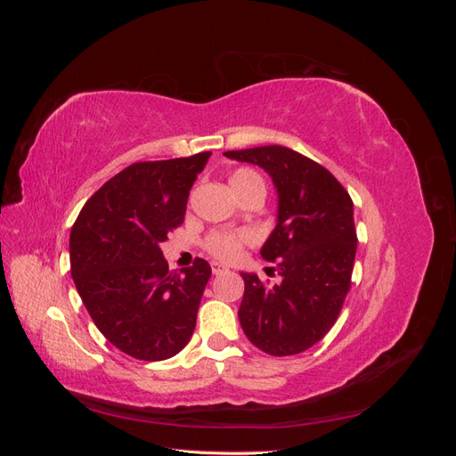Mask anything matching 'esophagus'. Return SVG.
<instances>
[{
    "label": "esophagus",
    "mask_w": 456,
    "mask_h": 456,
    "mask_svg": "<svg viewBox=\"0 0 456 456\" xmlns=\"http://www.w3.org/2000/svg\"><path fill=\"white\" fill-rule=\"evenodd\" d=\"M211 270H213V273H215V275L226 272V268H224L223 265H218V262H213V265H211Z\"/></svg>",
    "instance_id": "obj_1"
}]
</instances>
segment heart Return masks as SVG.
<instances>
[{"mask_svg": "<svg viewBox=\"0 0 456 456\" xmlns=\"http://www.w3.org/2000/svg\"><path fill=\"white\" fill-rule=\"evenodd\" d=\"M251 184H262V181L256 173H253L249 169H238L230 175V186L233 191H236V194ZM249 243H253V236L249 232L220 230V232H213L207 236L205 249L218 260L232 262L241 255L243 247Z\"/></svg>", "mask_w": 456, "mask_h": 456, "instance_id": "b5f03b06", "label": "heart"}]
</instances>
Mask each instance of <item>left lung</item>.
<instances>
[{"label": "left lung", "mask_w": 456, "mask_h": 456, "mask_svg": "<svg viewBox=\"0 0 456 456\" xmlns=\"http://www.w3.org/2000/svg\"><path fill=\"white\" fill-rule=\"evenodd\" d=\"M265 169L278 191V220L260 249L281 281L266 287L241 272L245 293L240 323L256 348L295 355L335 325L350 289L355 258L354 203L320 163L285 146L224 151Z\"/></svg>", "instance_id": "left-lung-1"}]
</instances>
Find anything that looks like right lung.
<instances>
[{"label": "right lung", "instance_id": "add662e5", "mask_svg": "<svg viewBox=\"0 0 456 456\" xmlns=\"http://www.w3.org/2000/svg\"><path fill=\"white\" fill-rule=\"evenodd\" d=\"M209 156L129 165L94 191L72 226L77 293L101 333L134 360H169L196 329L211 266L196 258L184 273L169 270L159 245L183 224Z\"/></svg>", "mask_w": 456, "mask_h": 456}]
</instances>
